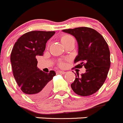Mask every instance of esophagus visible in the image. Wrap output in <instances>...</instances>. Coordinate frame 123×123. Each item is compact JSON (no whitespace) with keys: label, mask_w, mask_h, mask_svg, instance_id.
<instances>
[{"label":"esophagus","mask_w":123,"mask_h":123,"mask_svg":"<svg viewBox=\"0 0 123 123\" xmlns=\"http://www.w3.org/2000/svg\"><path fill=\"white\" fill-rule=\"evenodd\" d=\"M57 74H64L66 73V72L63 71V70H58L56 72Z\"/></svg>","instance_id":"esophagus-1"}]
</instances>
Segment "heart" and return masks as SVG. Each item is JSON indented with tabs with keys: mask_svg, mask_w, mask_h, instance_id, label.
Returning a JSON list of instances; mask_svg holds the SVG:
<instances>
[{
	"mask_svg": "<svg viewBox=\"0 0 123 123\" xmlns=\"http://www.w3.org/2000/svg\"><path fill=\"white\" fill-rule=\"evenodd\" d=\"M72 39H74V38L72 37V36H71L70 35H63V36H62L61 37H60V41H61L62 43H63V45H64L65 43H66L67 42L71 41ZM59 66L61 67L64 66V62L60 61V63H59Z\"/></svg>",
	"mask_w": 123,
	"mask_h": 123,
	"instance_id": "heart-1",
	"label": "heart"
}]
</instances>
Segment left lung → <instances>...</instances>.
I'll return each mask as SVG.
<instances>
[{
	"mask_svg": "<svg viewBox=\"0 0 123 123\" xmlns=\"http://www.w3.org/2000/svg\"><path fill=\"white\" fill-rule=\"evenodd\" d=\"M73 35L78 45V54L74 60L75 68L84 66L86 71L75 80L71 88L76 94L87 96L98 92L106 79L110 68V51L108 43L99 32L92 28L81 27L64 29Z\"/></svg>",
	"mask_w": 123,
	"mask_h": 123,
	"instance_id": "1",
	"label": "left lung"
}]
</instances>
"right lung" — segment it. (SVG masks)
<instances>
[{"label":"right lung","mask_w":123,"mask_h":123,"mask_svg":"<svg viewBox=\"0 0 123 123\" xmlns=\"http://www.w3.org/2000/svg\"><path fill=\"white\" fill-rule=\"evenodd\" d=\"M54 34L55 31H29L18 39L12 49L11 62L14 78L22 92L32 99H42L50 93L51 81L55 72L40 70L36 57L43 55L47 41Z\"/></svg>","instance_id":"right-lung-1"}]
</instances>
